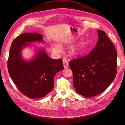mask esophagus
Returning <instances> with one entry per match:
<instances>
[{"instance_id": "esophagus-1", "label": "esophagus", "mask_w": 125, "mask_h": 125, "mask_svg": "<svg viewBox=\"0 0 125 125\" xmlns=\"http://www.w3.org/2000/svg\"><path fill=\"white\" fill-rule=\"evenodd\" d=\"M62 61H63V65L64 68H67L68 67L69 64H68V60L65 58H63L62 59Z\"/></svg>"}]
</instances>
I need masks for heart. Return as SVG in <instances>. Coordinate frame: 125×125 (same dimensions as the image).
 Listing matches in <instances>:
<instances>
[{
  "mask_svg": "<svg viewBox=\"0 0 125 125\" xmlns=\"http://www.w3.org/2000/svg\"><path fill=\"white\" fill-rule=\"evenodd\" d=\"M55 49H56V50H58V46H55Z\"/></svg>",
  "mask_w": 125,
  "mask_h": 125,
  "instance_id": "b5f03b06",
  "label": "heart"
}]
</instances>
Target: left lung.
<instances>
[{
	"label": "left lung",
	"instance_id": "obj_1",
	"mask_svg": "<svg viewBox=\"0 0 125 125\" xmlns=\"http://www.w3.org/2000/svg\"><path fill=\"white\" fill-rule=\"evenodd\" d=\"M99 40L90 54L69 62L73 84L77 93L86 97L103 92L117 73V52L103 31L97 30Z\"/></svg>",
	"mask_w": 125,
	"mask_h": 125
}]
</instances>
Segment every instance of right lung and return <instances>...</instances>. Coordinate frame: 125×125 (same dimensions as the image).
I'll return each mask as SVG.
<instances>
[{
  "mask_svg": "<svg viewBox=\"0 0 125 125\" xmlns=\"http://www.w3.org/2000/svg\"><path fill=\"white\" fill-rule=\"evenodd\" d=\"M33 42H43V35L37 33H25L15 39L11 45L8 59L10 76L18 90L31 99H40L50 93L54 86V77L63 69L62 60L49 57L42 50L34 59L25 62L21 51Z\"/></svg>",
  "mask_w": 125,
  "mask_h": 125,
  "instance_id": "1",
  "label": "right lung"
}]
</instances>
